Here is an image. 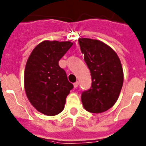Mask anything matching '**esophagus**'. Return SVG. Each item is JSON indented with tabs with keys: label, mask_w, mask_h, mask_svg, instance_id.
Here are the masks:
<instances>
[{
	"label": "esophagus",
	"mask_w": 146,
	"mask_h": 146,
	"mask_svg": "<svg viewBox=\"0 0 146 146\" xmlns=\"http://www.w3.org/2000/svg\"><path fill=\"white\" fill-rule=\"evenodd\" d=\"M78 86H79V82H76V83H73V86H74V88H77Z\"/></svg>",
	"instance_id": "obj_1"
}]
</instances>
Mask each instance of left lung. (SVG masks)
<instances>
[{
  "label": "left lung",
  "mask_w": 146,
  "mask_h": 146,
  "mask_svg": "<svg viewBox=\"0 0 146 146\" xmlns=\"http://www.w3.org/2000/svg\"><path fill=\"white\" fill-rule=\"evenodd\" d=\"M78 41L92 78L91 88L81 96L83 107L90 113H103L114 106L122 90L121 61L115 51L102 41L89 38Z\"/></svg>",
  "instance_id": "8db88e82"
}]
</instances>
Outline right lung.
Listing matches in <instances>:
<instances>
[{
	"label": "right lung",
	"instance_id": "add662e5",
	"mask_svg": "<svg viewBox=\"0 0 146 146\" xmlns=\"http://www.w3.org/2000/svg\"><path fill=\"white\" fill-rule=\"evenodd\" d=\"M73 45L70 41L44 40L33 49L24 70V89L38 112L55 115L64 109L73 85L59 66V60Z\"/></svg>",
	"mask_w": 146,
	"mask_h": 146
}]
</instances>
